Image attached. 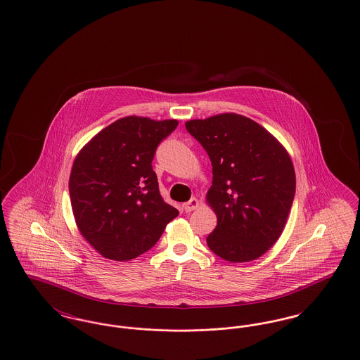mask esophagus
I'll return each mask as SVG.
<instances>
[{
    "label": "esophagus",
    "instance_id": "1",
    "mask_svg": "<svg viewBox=\"0 0 360 360\" xmlns=\"http://www.w3.org/2000/svg\"><path fill=\"white\" fill-rule=\"evenodd\" d=\"M198 206H200L198 200H197V198H191L190 201H188V202H185V204H184V209H185V212L190 213V212L195 210Z\"/></svg>",
    "mask_w": 360,
    "mask_h": 360
}]
</instances>
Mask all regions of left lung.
<instances>
[{
  "label": "left lung",
  "mask_w": 360,
  "mask_h": 360,
  "mask_svg": "<svg viewBox=\"0 0 360 360\" xmlns=\"http://www.w3.org/2000/svg\"><path fill=\"white\" fill-rule=\"evenodd\" d=\"M205 148L213 181L206 202L217 226L207 247L226 262H251L283 232L295 194L290 155L267 129L245 116L221 113L185 122Z\"/></svg>",
  "instance_id": "1"
}]
</instances>
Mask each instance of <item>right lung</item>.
Masks as SVG:
<instances>
[{
    "label": "right lung",
    "instance_id": "add662e5",
    "mask_svg": "<svg viewBox=\"0 0 360 360\" xmlns=\"http://www.w3.org/2000/svg\"><path fill=\"white\" fill-rule=\"evenodd\" d=\"M176 120L128 116L112 122L77 155L70 174L74 219L103 257L127 262L160 239L179 212L163 201L153 159Z\"/></svg>",
    "mask_w": 360,
    "mask_h": 360
}]
</instances>
